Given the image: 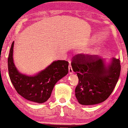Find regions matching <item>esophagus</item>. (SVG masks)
<instances>
[{
    "label": "esophagus",
    "mask_w": 128,
    "mask_h": 128,
    "mask_svg": "<svg viewBox=\"0 0 128 128\" xmlns=\"http://www.w3.org/2000/svg\"><path fill=\"white\" fill-rule=\"evenodd\" d=\"M73 70H72V66L71 65H69L68 66V73L70 74H72L73 73Z\"/></svg>",
    "instance_id": "esophagus-1"
}]
</instances>
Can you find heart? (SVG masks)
<instances>
[{"label":"heart","mask_w":128,"mask_h":128,"mask_svg":"<svg viewBox=\"0 0 128 128\" xmlns=\"http://www.w3.org/2000/svg\"><path fill=\"white\" fill-rule=\"evenodd\" d=\"M90 53H92V52H90Z\"/></svg>","instance_id":"b5f03b06"}]
</instances>
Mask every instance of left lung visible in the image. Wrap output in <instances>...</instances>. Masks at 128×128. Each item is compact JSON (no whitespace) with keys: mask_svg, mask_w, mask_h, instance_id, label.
<instances>
[{"mask_svg":"<svg viewBox=\"0 0 128 128\" xmlns=\"http://www.w3.org/2000/svg\"><path fill=\"white\" fill-rule=\"evenodd\" d=\"M79 83L75 89L78 101L83 105L100 104L112 93L119 78L120 61L112 58L109 62L96 55H77L71 63Z\"/></svg>","mask_w":128,"mask_h":128,"instance_id":"1","label":"left lung"}]
</instances>
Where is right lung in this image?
<instances>
[{
	"label": "right lung",
	"mask_w": 128,
	"mask_h": 128,
	"mask_svg": "<svg viewBox=\"0 0 128 128\" xmlns=\"http://www.w3.org/2000/svg\"><path fill=\"white\" fill-rule=\"evenodd\" d=\"M12 42L8 58V72L13 86L20 96L31 102L42 104L50 97L56 83L68 72V62L58 60L35 75L29 76L17 70L13 60Z\"/></svg>",
	"instance_id": "obj_1"
}]
</instances>
